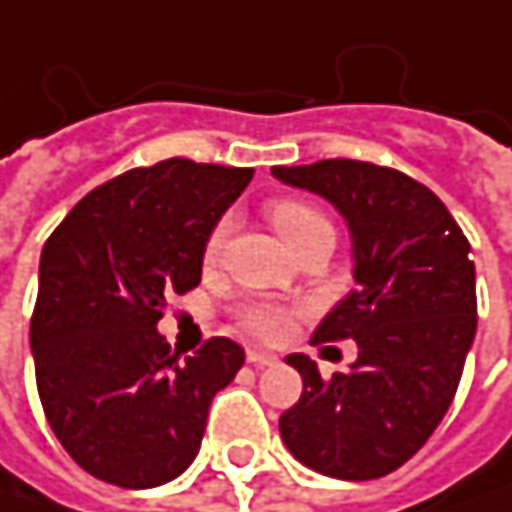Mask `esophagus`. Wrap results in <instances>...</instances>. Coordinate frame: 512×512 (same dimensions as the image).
<instances>
[{
  "mask_svg": "<svg viewBox=\"0 0 512 512\" xmlns=\"http://www.w3.org/2000/svg\"><path fill=\"white\" fill-rule=\"evenodd\" d=\"M246 361H249V364H255V367H266V364H272V361H275V356H272V353H266V350H249V353H246Z\"/></svg>",
  "mask_w": 512,
  "mask_h": 512,
  "instance_id": "34e87169",
  "label": "esophagus"
}]
</instances>
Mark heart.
I'll return each instance as SVG.
<instances>
[{"instance_id":"obj_1","label":"heart","mask_w":512,"mask_h":512,"mask_svg":"<svg viewBox=\"0 0 512 512\" xmlns=\"http://www.w3.org/2000/svg\"><path fill=\"white\" fill-rule=\"evenodd\" d=\"M266 216L272 222V228L281 234V240L287 246H293L305 231L311 228H320V225H329V219L308 201H299V198H290V195H278L266 204ZM225 240H228V219L216 222L207 243H204V263H216L222 249H225ZM290 320H293V311L278 305V302H269V299H252V302H243L237 308V323L243 332L263 338V341H278L287 335L290 329Z\"/></svg>"}]
</instances>
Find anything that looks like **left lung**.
<instances>
[{
	"label": "left lung",
	"instance_id": "1",
	"mask_svg": "<svg viewBox=\"0 0 512 512\" xmlns=\"http://www.w3.org/2000/svg\"><path fill=\"white\" fill-rule=\"evenodd\" d=\"M272 174L329 198L356 257V290L311 338H353L356 364L326 379L308 356H287L302 373V397L281 415V439L329 477L391 474L424 448L457 394L477 329L471 246L448 207L397 168L320 159Z\"/></svg>",
	"mask_w": 512,
	"mask_h": 512
}]
</instances>
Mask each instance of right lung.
I'll list each match as a JSON object with an SVG mask.
<instances>
[{"label":"right lung","mask_w":512,"mask_h":512,"mask_svg":"<svg viewBox=\"0 0 512 512\" xmlns=\"http://www.w3.org/2000/svg\"><path fill=\"white\" fill-rule=\"evenodd\" d=\"M255 168L162 159L91 189L41 252L35 379L55 439L79 468L124 489L174 480L246 353L210 338L195 356L156 332L171 293L201 281L204 243Z\"/></svg>","instance_id":"right-lung-1"}]
</instances>
